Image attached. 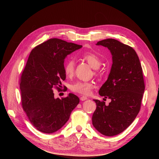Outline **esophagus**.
<instances>
[{
    "label": "esophagus",
    "instance_id": "esophagus-1",
    "mask_svg": "<svg viewBox=\"0 0 159 159\" xmlns=\"http://www.w3.org/2000/svg\"><path fill=\"white\" fill-rule=\"evenodd\" d=\"M80 101H85V100H87V99H88V98H87V97H86L82 96V97H81L80 98Z\"/></svg>",
    "mask_w": 159,
    "mask_h": 159
}]
</instances>
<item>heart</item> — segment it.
<instances>
[{
    "label": "heart",
    "mask_w": 159,
    "mask_h": 159,
    "mask_svg": "<svg viewBox=\"0 0 159 159\" xmlns=\"http://www.w3.org/2000/svg\"><path fill=\"white\" fill-rule=\"evenodd\" d=\"M83 58L92 67L93 69H97L101 64V61L99 57L92 52H89L83 55ZM75 61L73 58H70L66 61L64 65V73L68 77L72 76L75 70ZM93 83L89 82L78 81L71 85V91L82 95H89L91 89L94 88Z\"/></svg>",
    "instance_id": "1"
}]
</instances>
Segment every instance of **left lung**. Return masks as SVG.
<instances>
[{"label":"left lung","instance_id":"left-lung-1","mask_svg":"<svg viewBox=\"0 0 159 159\" xmlns=\"http://www.w3.org/2000/svg\"><path fill=\"white\" fill-rule=\"evenodd\" d=\"M96 44L107 48L112 55L109 76L98 91L104 99L111 101L106 106L104 101L93 100L97 108L92 124L101 134L111 137L129 127L140 111L145 89L143 69L131 47L113 39L98 41Z\"/></svg>","mask_w":159,"mask_h":159}]
</instances>
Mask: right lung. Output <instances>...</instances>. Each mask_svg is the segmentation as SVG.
Listing matches in <instances>:
<instances>
[{
    "label": "right lung",
    "instance_id": "right-lung-1",
    "mask_svg": "<svg viewBox=\"0 0 159 159\" xmlns=\"http://www.w3.org/2000/svg\"><path fill=\"white\" fill-rule=\"evenodd\" d=\"M82 46L59 39H50L32 49L22 71L20 89L22 106L37 130L52 133L60 129L79 103V97L69 93L55 98L53 88L60 89L66 79L64 59Z\"/></svg>",
    "mask_w": 159,
    "mask_h": 159
}]
</instances>
